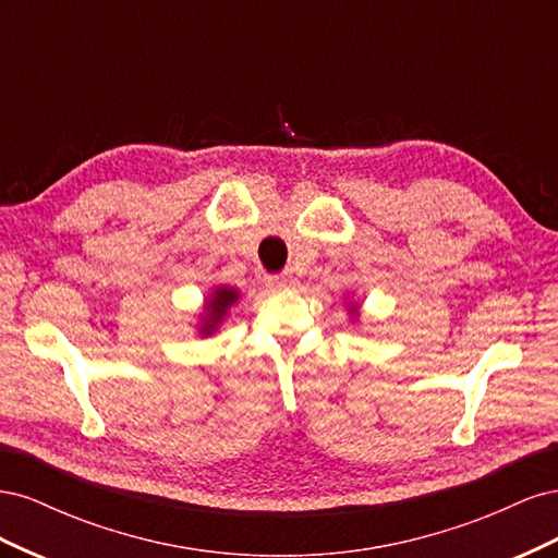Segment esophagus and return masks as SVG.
<instances>
[{
	"label": "esophagus",
	"instance_id": "1",
	"mask_svg": "<svg viewBox=\"0 0 558 558\" xmlns=\"http://www.w3.org/2000/svg\"><path fill=\"white\" fill-rule=\"evenodd\" d=\"M267 283L272 286L275 291H293L298 286V279L291 277V275H281V277H269Z\"/></svg>",
	"mask_w": 558,
	"mask_h": 558
}]
</instances>
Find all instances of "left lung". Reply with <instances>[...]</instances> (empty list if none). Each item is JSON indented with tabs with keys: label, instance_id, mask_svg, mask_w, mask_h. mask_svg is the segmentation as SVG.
<instances>
[{
	"label": "left lung",
	"instance_id": "8db88e82",
	"mask_svg": "<svg viewBox=\"0 0 558 558\" xmlns=\"http://www.w3.org/2000/svg\"><path fill=\"white\" fill-rule=\"evenodd\" d=\"M344 305H347V314H349V318H351V324H359V318H361V302L347 295Z\"/></svg>",
	"mask_w": 558,
	"mask_h": 558
}]
</instances>
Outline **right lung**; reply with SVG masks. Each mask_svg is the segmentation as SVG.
<instances>
[{
	"label": "right lung",
	"instance_id": "1",
	"mask_svg": "<svg viewBox=\"0 0 558 558\" xmlns=\"http://www.w3.org/2000/svg\"><path fill=\"white\" fill-rule=\"evenodd\" d=\"M240 289H232L228 283L211 286V291L207 293L205 302H202V312L197 314L195 332L199 337H211L214 332H218V328L230 316V310L240 302Z\"/></svg>",
	"mask_w": 558,
	"mask_h": 558
}]
</instances>
